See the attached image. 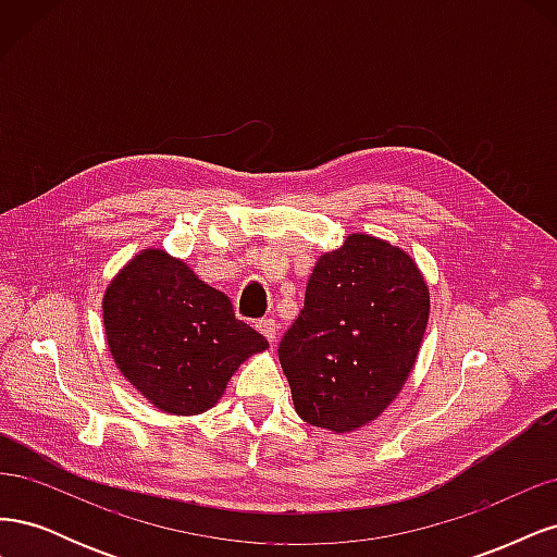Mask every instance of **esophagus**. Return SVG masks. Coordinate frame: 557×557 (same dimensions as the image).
I'll return each instance as SVG.
<instances>
[{
    "label": "esophagus",
    "mask_w": 557,
    "mask_h": 557,
    "mask_svg": "<svg viewBox=\"0 0 557 557\" xmlns=\"http://www.w3.org/2000/svg\"><path fill=\"white\" fill-rule=\"evenodd\" d=\"M256 327H258V330L264 334V339H267L269 344H274V342H276V332H278L276 320H272V318L260 320V323H258Z\"/></svg>",
    "instance_id": "34e87169"
}]
</instances>
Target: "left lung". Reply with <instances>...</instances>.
Masks as SVG:
<instances>
[{
  "mask_svg": "<svg viewBox=\"0 0 557 557\" xmlns=\"http://www.w3.org/2000/svg\"><path fill=\"white\" fill-rule=\"evenodd\" d=\"M428 320L430 288L409 252L348 234L318 258L278 346L297 416L334 434L374 423L413 372Z\"/></svg>",
  "mask_w": 557,
  "mask_h": 557,
  "instance_id": "8db88e82",
  "label": "left lung"
}]
</instances>
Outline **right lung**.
Returning a JSON list of instances; mask_svg holds the SVG:
<instances>
[{
  "mask_svg": "<svg viewBox=\"0 0 557 557\" xmlns=\"http://www.w3.org/2000/svg\"><path fill=\"white\" fill-rule=\"evenodd\" d=\"M102 320L121 374L172 416L215 407L234 372L269 348L260 332L234 318L225 293L162 248L139 250L109 281Z\"/></svg>",
  "mask_w": 557,
  "mask_h": 557,
  "instance_id": "1",
  "label": "right lung"
}]
</instances>
